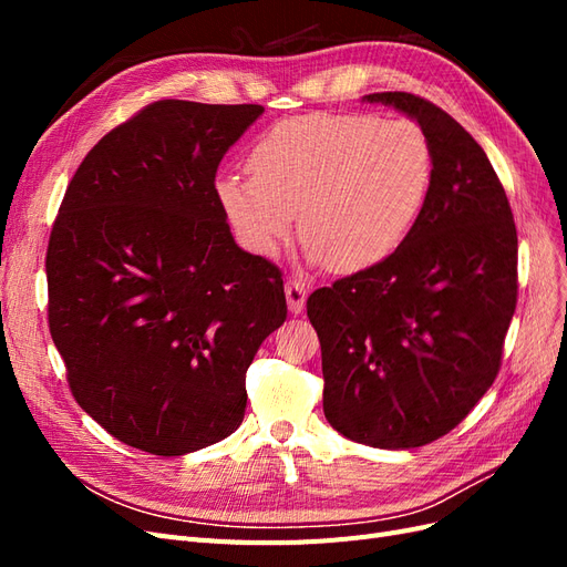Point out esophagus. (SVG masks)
I'll return each mask as SVG.
<instances>
[{"label":"esophagus","instance_id":"34e87169","mask_svg":"<svg viewBox=\"0 0 567 567\" xmlns=\"http://www.w3.org/2000/svg\"><path fill=\"white\" fill-rule=\"evenodd\" d=\"M286 302H288V310L293 315H300L305 310L307 288L302 281H298V279L286 281Z\"/></svg>","mask_w":567,"mask_h":567}]
</instances>
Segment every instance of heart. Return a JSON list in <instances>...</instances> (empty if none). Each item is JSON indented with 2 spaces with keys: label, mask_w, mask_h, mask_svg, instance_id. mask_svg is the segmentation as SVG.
Masks as SVG:
<instances>
[{
  "label": "heart",
  "mask_w": 567,
  "mask_h": 567,
  "mask_svg": "<svg viewBox=\"0 0 567 567\" xmlns=\"http://www.w3.org/2000/svg\"><path fill=\"white\" fill-rule=\"evenodd\" d=\"M250 175H221L215 194L238 241L271 257L296 229L315 265L362 271L398 250L431 188L433 151L411 120L312 113L262 132Z\"/></svg>",
  "instance_id": "heart-1"
}]
</instances>
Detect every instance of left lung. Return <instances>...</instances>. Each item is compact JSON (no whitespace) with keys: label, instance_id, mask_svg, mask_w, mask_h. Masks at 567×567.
Masks as SVG:
<instances>
[{"label":"left lung","instance_id":"1","mask_svg":"<svg viewBox=\"0 0 567 567\" xmlns=\"http://www.w3.org/2000/svg\"><path fill=\"white\" fill-rule=\"evenodd\" d=\"M414 117L433 151L419 219L383 262L307 298L321 342L323 416L379 450L447 435L499 373L518 298V234L487 153L406 92L364 96Z\"/></svg>","mask_w":567,"mask_h":567}]
</instances>
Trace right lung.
<instances>
[{
  "mask_svg": "<svg viewBox=\"0 0 567 567\" xmlns=\"http://www.w3.org/2000/svg\"><path fill=\"white\" fill-rule=\"evenodd\" d=\"M262 113L156 101L65 188L49 331L78 404L130 447L182 456L229 437L252 357L286 321L279 267L236 246L215 194L221 158Z\"/></svg>",
  "mask_w": 567,
  "mask_h": 567,
  "instance_id": "add662e5",
  "label": "right lung"
}]
</instances>
